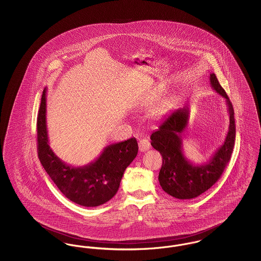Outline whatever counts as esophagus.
<instances>
[{"mask_svg":"<svg viewBox=\"0 0 261 261\" xmlns=\"http://www.w3.org/2000/svg\"><path fill=\"white\" fill-rule=\"evenodd\" d=\"M150 148V144H149L148 139H142L139 141V150L142 152H145L147 150H149Z\"/></svg>","mask_w":261,"mask_h":261,"instance_id":"obj_1","label":"esophagus"}]
</instances>
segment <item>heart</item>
<instances>
[{"label":"heart","instance_id":"heart-1","mask_svg":"<svg viewBox=\"0 0 261 261\" xmlns=\"http://www.w3.org/2000/svg\"><path fill=\"white\" fill-rule=\"evenodd\" d=\"M160 92H161L160 90H155V91H153V92L149 95L148 101H152L153 99H156V98L159 97V95H160ZM167 107H168V102H167V101H165V100H163V101L160 102V103L155 107L154 112H155V113H162V112H164V110H165Z\"/></svg>","mask_w":261,"mask_h":261}]
</instances>
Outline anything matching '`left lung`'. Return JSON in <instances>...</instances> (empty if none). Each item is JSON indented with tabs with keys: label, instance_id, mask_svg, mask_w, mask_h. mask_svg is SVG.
Instances as JSON below:
<instances>
[{
	"label": "left lung",
	"instance_id": "left-lung-1",
	"mask_svg": "<svg viewBox=\"0 0 261 261\" xmlns=\"http://www.w3.org/2000/svg\"><path fill=\"white\" fill-rule=\"evenodd\" d=\"M210 82L211 88L226 99L230 124L223 144L208 162L195 164L183 152L182 133L186 129L190 115L188 106L170 112L159 129L150 135V145L162 155L160 184L165 193L176 199L197 198L214 185L230 161L235 145L236 125L232 102L214 73H211Z\"/></svg>",
	"mask_w": 261,
	"mask_h": 261
}]
</instances>
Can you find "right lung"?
Listing matches in <instances>:
<instances>
[{"label": "right lung", "instance_id": "right-lung-1", "mask_svg": "<svg viewBox=\"0 0 261 261\" xmlns=\"http://www.w3.org/2000/svg\"><path fill=\"white\" fill-rule=\"evenodd\" d=\"M47 89L41 98L37 118L39 160L56 186L77 204L99 206L114 197L127 166L138 153L135 138L107 146L99 158L84 166H73L62 162L50 149L47 131Z\"/></svg>", "mask_w": 261, "mask_h": 261}]
</instances>
